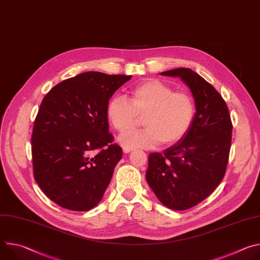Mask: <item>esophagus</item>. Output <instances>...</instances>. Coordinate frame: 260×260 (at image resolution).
<instances>
[{"label":"esophagus","instance_id":"1","mask_svg":"<svg viewBox=\"0 0 260 260\" xmlns=\"http://www.w3.org/2000/svg\"><path fill=\"white\" fill-rule=\"evenodd\" d=\"M131 151H133L132 148H126V147L123 148V152H124V153H129Z\"/></svg>","mask_w":260,"mask_h":260}]
</instances>
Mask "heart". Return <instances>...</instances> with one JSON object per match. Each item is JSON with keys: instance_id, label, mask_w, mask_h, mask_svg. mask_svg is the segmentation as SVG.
Instances as JSON below:
<instances>
[{"instance_id": "obj_1", "label": "heart", "mask_w": 260, "mask_h": 260, "mask_svg": "<svg viewBox=\"0 0 260 260\" xmlns=\"http://www.w3.org/2000/svg\"><path fill=\"white\" fill-rule=\"evenodd\" d=\"M197 114L192 95L159 80L150 79L129 91V101L114 96L107 106V117L117 132L134 128L139 117L145 116V130L128 132L119 138L126 148H153L160 143L174 144L190 129Z\"/></svg>"}]
</instances>
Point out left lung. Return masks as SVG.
<instances>
[{"label": "left lung", "instance_id": "1", "mask_svg": "<svg viewBox=\"0 0 260 260\" xmlns=\"http://www.w3.org/2000/svg\"><path fill=\"white\" fill-rule=\"evenodd\" d=\"M160 75L178 77L190 88L197 114L185 137L162 154H149L146 180L161 204L183 211L208 198L223 179L233 124L224 100L199 74L179 68Z\"/></svg>", "mask_w": 260, "mask_h": 260}]
</instances>
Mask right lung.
I'll use <instances>...</instances> for the list:
<instances>
[{
	"label": "right lung",
	"instance_id": "1",
	"mask_svg": "<svg viewBox=\"0 0 260 260\" xmlns=\"http://www.w3.org/2000/svg\"><path fill=\"white\" fill-rule=\"evenodd\" d=\"M131 78L86 72L44 96L31 135L34 177L58 206L83 212L101 202L122 157L109 133L107 106Z\"/></svg>",
	"mask_w": 260,
	"mask_h": 260
}]
</instances>
